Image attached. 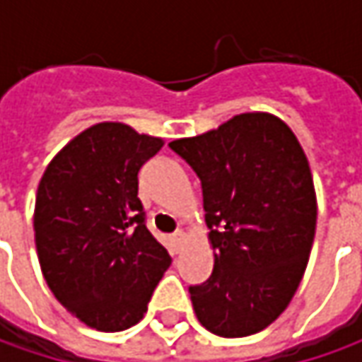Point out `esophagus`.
<instances>
[{
  "mask_svg": "<svg viewBox=\"0 0 362 362\" xmlns=\"http://www.w3.org/2000/svg\"><path fill=\"white\" fill-rule=\"evenodd\" d=\"M171 242H173L175 254H177V252H179V250L183 247V242H185V233H183V231H177V233H175V235H173V240H171Z\"/></svg>",
  "mask_w": 362,
  "mask_h": 362,
  "instance_id": "1",
  "label": "esophagus"
}]
</instances>
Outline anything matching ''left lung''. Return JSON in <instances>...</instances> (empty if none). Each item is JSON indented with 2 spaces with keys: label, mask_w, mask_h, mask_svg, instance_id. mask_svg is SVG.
<instances>
[{
  "label": "left lung",
  "mask_w": 362,
  "mask_h": 362,
  "mask_svg": "<svg viewBox=\"0 0 362 362\" xmlns=\"http://www.w3.org/2000/svg\"><path fill=\"white\" fill-rule=\"evenodd\" d=\"M202 179L214 272L189 294L226 339L256 334L298 290L316 230V191L296 134L270 112H242L169 143Z\"/></svg>",
  "instance_id": "obj_1"
}]
</instances>
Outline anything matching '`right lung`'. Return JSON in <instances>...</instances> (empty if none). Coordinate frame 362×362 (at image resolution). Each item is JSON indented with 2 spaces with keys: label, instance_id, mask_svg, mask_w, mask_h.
<instances>
[{
  "label": "right lung",
  "instance_id": "right-lung-1",
  "mask_svg": "<svg viewBox=\"0 0 362 362\" xmlns=\"http://www.w3.org/2000/svg\"><path fill=\"white\" fill-rule=\"evenodd\" d=\"M165 141L96 122L54 155L34 207L44 280L86 327L119 332L143 320L171 256L146 230L139 171Z\"/></svg>",
  "mask_w": 362,
  "mask_h": 362
}]
</instances>
